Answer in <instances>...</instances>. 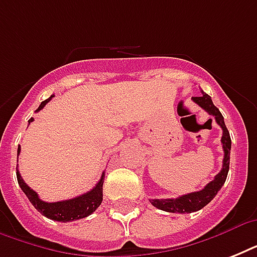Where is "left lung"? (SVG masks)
Listing matches in <instances>:
<instances>
[{
	"instance_id": "obj_1",
	"label": "left lung",
	"mask_w": 257,
	"mask_h": 257,
	"mask_svg": "<svg viewBox=\"0 0 257 257\" xmlns=\"http://www.w3.org/2000/svg\"><path fill=\"white\" fill-rule=\"evenodd\" d=\"M192 100L196 104L201 106L204 110H207L209 114L215 117L216 122L220 125V128L223 129V136H221V144H223L224 159H223V168L215 176V179L211 183H208L201 191L192 192L188 195H183L177 199H153L151 200L153 207L159 208L161 211L172 212V213H191L204 208L208 203H211V200L217 195L220 188L223 187L227 179L228 171H229V155H231V136L228 132L225 122H224L223 114L216 108L212 102L211 96H208L207 93L201 92L200 97H192Z\"/></svg>"
}]
</instances>
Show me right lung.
<instances>
[{
    "mask_svg": "<svg viewBox=\"0 0 257 257\" xmlns=\"http://www.w3.org/2000/svg\"><path fill=\"white\" fill-rule=\"evenodd\" d=\"M52 97H54L53 94L46 98L45 101H42L41 105L38 106L37 110H41L44 106H45ZM33 121V118H30L29 124ZM20 151L21 148L18 147L17 153L20 155ZM104 176L105 172H102V176H101L100 181L96 184V187L90 189L89 192L84 193L81 196H77L74 199L64 200V201H56V203H46V201H42L40 197H38L37 192H34L32 188L28 185V184L22 180L21 175L17 169V180L20 187L24 191L28 199L33 207L37 209L38 212H41L42 215L46 216L48 219L56 220V221H62V223H68V221H74V220L84 219L86 216H89L90 213L96 211L97 208L100 207L101 201H102V184H104Z\"/></svg>",
    "mask_w": 257,
    "mask_h": 257,
    "instance_id": "add662e5",
    "label": "right lung"
}]
</instances>
